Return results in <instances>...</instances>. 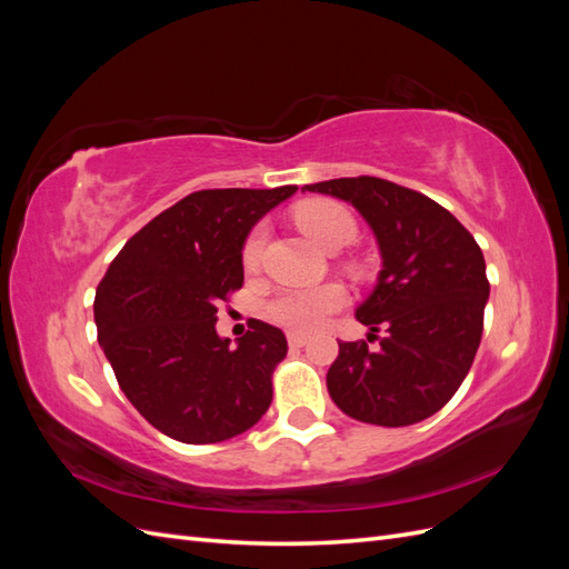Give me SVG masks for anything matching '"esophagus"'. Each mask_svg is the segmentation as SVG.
<instances>
[{"label": "esophagus", "mask_w": 569, "mask_h": 569, "mask_svg": "<svg viewBox=\"0 0 569 569\" xmlns=\"http://www.w3.org/2000/svg\"><path fill=\"white\" fill-rule=\"evenodd\" d=\"M308 339H311V337L303 335V332H289V335H287L289 347H306Z\"/></svg>", "instance_id": "1"}]
</instances>
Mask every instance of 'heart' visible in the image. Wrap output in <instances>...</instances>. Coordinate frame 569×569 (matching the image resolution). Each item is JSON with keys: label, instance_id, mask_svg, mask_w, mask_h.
<instances>
[{"label": "heart", "instance_id": "heart-1", "mask_svg": "<svg viewBox=\"0 0 569 569\" xmlns=\"http://www.w3.org/2000/svg\"><path fill=\"white\" fill-rule=\"evenodd\" d=\"M299 228L322 249H339L356 237V222L341 203L318 199L308 201L297 211ZM266 244V228L256 226L242 247V263L253 270L261 261ZM347 295L339 284H316V287H289L268 301L270 320L299 332H311L325 322V318L343 306Z\"/></svg>", "mask_w": 569, "mask_h": 569}]
</instances>
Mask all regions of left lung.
Masks as SVG:
<instances>
[{
	"mask_svg": "<svg viewBox=\"0 0 569 569\" xmlns=\"http://www.w3.org/2000/svg\"><path fill=\"white\" fill-rule=\"evenodd\" d=\"M351 203L370 226L382 270L356 318L380 349L339 341L327 391L349 418L406 427L435 416L462 385L479 349L489 301L487 263L475 237L429 197L382 178L301 187Z\"/></svg>",
	"mask_w": 569,
	"mask_h": 569,
	"instance_id": "left-lung-1",
	"label": "left lung"
}]
</instances>
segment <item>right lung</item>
I'll use <instances>...</instances> for the list:
<instances>
[{
	"mask_svg": "<svg viewBox=\"0 0 569 569\" xmlns=\"http://www.w3.org/2000/svg\"><path fill=\"white\" fill-rule=\"evenodd\" d=\"M297 189L187 194L130 237L101 278L99 347L128 401L166 437L218 443L266 416L287 339L280 327L251 320L230 347L216 332V313L244 282L242 247L251 228Z\"/></svg>",
	"mask_w": 569,
	"mask_h": 569,
	"instance_id": "1",
	"label": "right lung"
}]
</instances>
